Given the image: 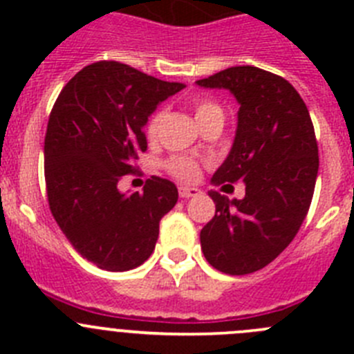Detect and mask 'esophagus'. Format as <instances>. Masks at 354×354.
Instances as JSON below:
<instances>
[{
    "label": "esophagus",
    "mask_w": 354,
    "mask_h": 354,
    "mask_svg": "<svg viewBox=\"0 0 354 354\" xmlns=\"http://www.w3.org/2000/svg\"><path fill=\"white\" fill-rule=\"evenodd\" d=\"M179 195H180V198H192V196L202 195V192H200L198 187L180 186V187H179Z\"/></svg>",
    "instance_id": "obj_1"
}]
</instances>
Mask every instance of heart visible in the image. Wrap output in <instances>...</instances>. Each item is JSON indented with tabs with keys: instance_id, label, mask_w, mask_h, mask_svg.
Returning a JSON list of instances; mask_svg holds the SVG:
<instances>
[{
	"instance_id": "heart-1",
	"label": "heart",
	"mask_w": 354,
	"mask_h": 354,
	"mask_svg": "<svg viewBox=\"0 0 354 354\" xmlns=\"http://www.w3.org/2000/svg\"><path fill=\"white\" fill-rule=\"evenodd\" d=\"M209 109H216L214 104L211 102H200L196 106V115L205 113ZM158 124H159V117L150 118L149 126H147V133L149 136H154L156 131H158ZM170 171L175 175V177H179V179L184 180H193L196 179V175H198V165H196L193 159H186V158H177L170 162Z\"/></svg>"
}]
</instances>
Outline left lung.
<instances>
[{
  "mask_svg": "<svg viewBox=\"0 0 354 354\" xmlns=\"http://www.w3.org/2000/svg\"><path fill=\"white\" fill-rule=\"evenodd\" d=\"M228 90L239 102L232 149L214 171V186L245 183V196L209 192L216 214L200 232L212 268L228 274L262 270L280 255L305 220L319 170L306 104L283 77L252 65L196 81Z\"/></svg>",
  "mask_w": 354,
  "mask_h": 354,
  "instance_id": "8db88e82",
  "label": "left lung"
}]
</instances>
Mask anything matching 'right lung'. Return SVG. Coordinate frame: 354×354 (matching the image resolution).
Returning a JSON list of instances; mask_svg holds the SVG:
<instances>
[{
  "instance_id": "1",
  "label": "right lung",
  "mask_w": 354,
  "mask_h": 354,
  "mask_svg": "<svg viewBox=\"0 0 354 354\" xmlns=\"http://www.w3.org/2000/svg\"><path fill=\"white\" fill-rule=\"evenodd\" d=\"M184 86L97 62L81 68L53 106L44 140L49 207L76 252L101 270L142 266L156 248L159 221L177 204L168 179L152 177L143 193H122L118 180L147 150L150 115Z\"/></svg>"
}]
</instances>
